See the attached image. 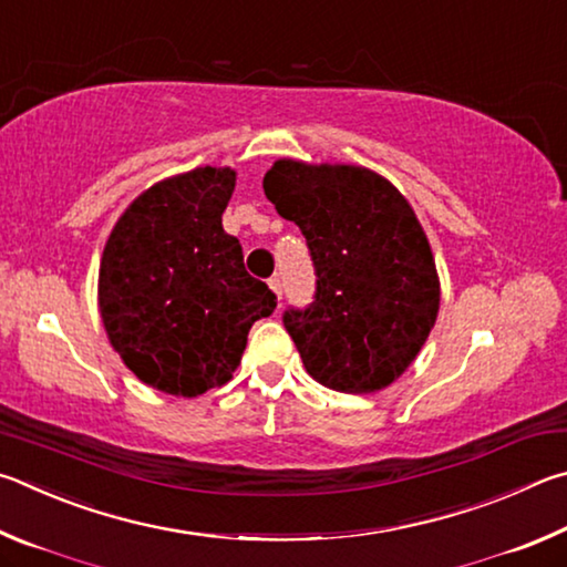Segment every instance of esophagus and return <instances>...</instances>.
Listing matches in <instances>:
<instances>
[{
    "mask_svg": "<svg viewBox=\"0 0 567 567\" xmlns=\"http://www.w3.org/2000/svg\"><path fill=\"white\" fill-rule=\"evenodd\" d=\"M268 286H271V291L278 296V301H281V296H284V284H281V276H271V278H268Z\"/></svg>",
    "mask_w": 567,
    "mask_h": 567,
    "instance_id": "34e87169",
    "label": "esophagus"
}]
</instances>
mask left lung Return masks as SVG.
<instances>
[{"instance_id":"left-lung-1","label":"left lung","mask_w":567,"mask_h":567,"mask_svg":"<svg viewBox=\"0 0 567 567\" xmlns=\"http://www.w3.org/2000/svg\"><path fill=\"white\" fill-rule=\"evenodd\" d=\"M264 192L301 228L313 264V301L284 311L306 371L341 393L385 389L419 355L441 303L413 208L361 166L281 158L264 176Z\"/></svg>"}]
</instances>
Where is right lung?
<instances>
[{
	"instance_id": "add662e5",
	"label": "right lung",
	"mask_w": 567,
	"mask_h": 567,
	"mask_svg": "<svg viewBox=\"0 0 567 567\" xmlns=\"http://www.w3.org/2000/svg\"><path fill=\"white\" fill-rule=\"evenodd\" d=\"M231 168H194L148 188L118 218L99 268V311L138 381L172 395L204 393L236 371L254 321L276 293L244 266L221 214Z\"/></svg>"
}]
</instances>
